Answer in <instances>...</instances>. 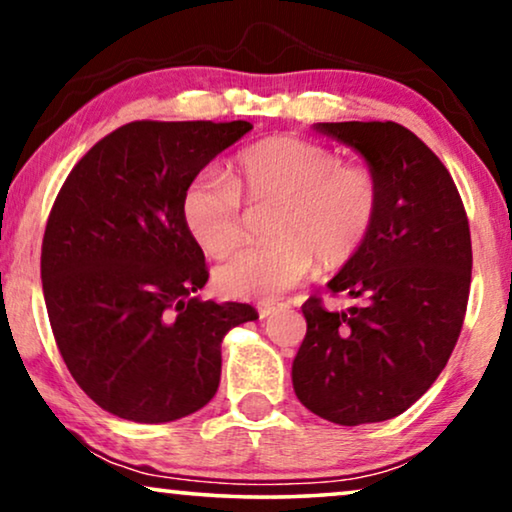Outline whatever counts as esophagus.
I'll return each mask as SVG.
<instances>
[{
    "mask_svg": "<svg viewBox=\"0 0 512 512\" xmlns=\"http://www.w3.org/2000/svg\"><path fill=\"white\" fill-rule=\"evenodd\" d=\"M276 308H278V304H276V301H259V304H257V313H259V318H269V315L273 313V311H276Z\"/></svg>",
    "mask_w": 512,
    "mask_h": 512,
    "instance_id": "esophagus-1",
    "label": "esophagus"
}]
</instances>
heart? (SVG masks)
Listing matches in <instances>:
<instances>
[{"label": "heart", "mask_w": 512, "mask_h": 512, "mask_svg": "<svg viewBox=\"0 0 512 512\" xmlns=\"http://www.w3.org/2000/svg\"><path fill=\"white\" fill-rule=\"evenodd\" d=\"M243 194L271 204L273 241L243 248L215 269L234 299H273L301 283L318 259L338 269L369 239L380 192L369 169L341 164L334 150L299 136H269L241 150L232 174L206 167L183 192L185 225L206 253L222 255L246 236Z\"/></svg>", "instance_id": "obj_1"}]
</instances>
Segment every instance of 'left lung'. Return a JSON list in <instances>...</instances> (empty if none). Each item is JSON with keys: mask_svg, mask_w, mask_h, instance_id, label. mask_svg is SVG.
<instances>
[{"mask_svg": "<svg viewBox=\"0 0 512 512\" xmlns=\"http://www.w3.org/2000/svg\"><path fill=\"white\" fill-rule=\"evenodd\" d=\"M313 127L364 157L380 204L362 250L327 283L362 304L327 311L311 297L301 306L308 329L292 385L311 413L357 427L401 415L448 364L469 301V218L448 169L410 129Z\"/></svg>", "mask_w": 512, "mask_h": 512, "instance_id": "8db88e82", "label": "left lung"}]
</instances>
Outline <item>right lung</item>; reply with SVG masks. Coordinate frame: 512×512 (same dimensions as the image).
I'll list each match as a JSON object with an SVG mask.
<instances>
[{
  "mask_svg": "<svg viewBox=\"0 0 512 512\" xmlns=\"http://www.w3.org/2000/svg\"><path fill=\"white\" fill-rule=\"evenodd\" d=\"M234 122L136 120L95 143L48 215L41 283L78 387L122 420L174 422L215 397L222 338L248 304L201 301L204 250L183 218L194 176L248 134Z\"/></svg>",
  "mask_w": 512,
  "mask_h": 512,
  "instance_id": "1",
  "label": "right lung"
}]
</instances>
